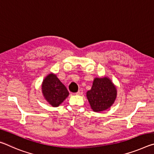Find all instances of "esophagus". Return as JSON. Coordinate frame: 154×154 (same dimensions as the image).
I'll list each match as a JSON object with an SVG mask.
<instances>
[{"instance_id":"1","label":"esophagus","mask_w":154,"mask_h":154,"mask_svg":"<svg viewBox=\"0 0 154 154\" xmlns=\"http://www.w3.org/2000/svg\"><path fill=\"white\" fill-rule=\"evenodd\" d=\"M83 93V89H80L78 92L76 93L77 95H82V94Z\"/></svg>"}]
</instances>
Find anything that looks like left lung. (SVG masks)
Returning <instances> with one entry per match:
<instances>
[{"label": "left lung", "instance_id": "left-lung-1", "mask_svg": "<svg viewBox=\"0 0 154 154\" xmlns=\"http://www.w3.org/2000/svg\"><path fill=\"white\" fill-rule=\"evenodd\" d=\"M117 91L108 78H96L92 89L87 92V98L94 111H105L113 105Z\"/></svg>", "mask_w": 154, "mask_h": 154}]
</instances>
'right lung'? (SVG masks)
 I'll return each mask as SVG.
<instances>
[{"label":"right lung","instance_id":"1","mask_svg":"<svg viewBox=\"0 0 154 154\" xmlns=\"http://www.w3.org/2000/svg\"><path fill=\"white\" fill-rule=\"evenodd\" d=\"M42 92L47 101L53 106H59L69 94L65 85L54 74H49L43 80Z\"/></svg>","mask_w":154,"mask_h":154}]
</instances>
